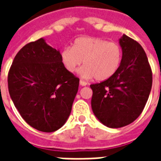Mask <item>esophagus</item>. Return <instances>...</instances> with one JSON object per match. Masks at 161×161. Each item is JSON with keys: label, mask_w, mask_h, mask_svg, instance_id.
I'll use <instances>...</instances> for the list:
<instances>
[{"label": "esophagus", "mask_w": 161, "mask_h": 161, "mask_svg": "<svg viewBox=\"0 0 161 161\" xmlns=\"http://www.w3.org/2000/svg\"><path fill=\"white\" fill-rule=\"evenodd\" d=\"M79 84H80L81 86H86V85H87V83H86V82H84V81H83V80H80V81H79Z\"/></svg>", "instance_id": "esophagus-1"}]
</instances>
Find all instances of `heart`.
Masks as SVG:
<instances>
[{"label": "heart", "mask_w": 161, "mask_h": 161, "mask_svg": "<svg viewBox=\"0 0 161 161\" xmlns=\"http://www.w3.org/2000/svg\"><path fill=\"white\" fill-rule=\"evenodd\" d=\"M61 61L70 73L75 72L83 61L84 67L79 70L82 78L104 81L119 68L122 49L116 42H108L98 37L82 36L75 39L72 47L62 50Z\"/></svg>", "instance_id": "1"}]
</instances>
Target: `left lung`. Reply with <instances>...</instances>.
<instances>
[{
	"instance_id": "obj_1",
	"label": "left lung",
	"mask_w": 161,
	"mask_h": 161,
	"mask_svg": "<svg viewBox=\"0 0 161 161\" xmlns=\"http://www.w3.org/2000/svg\"><path fill=\"white\" fill-rule=\"evenodd\" d=\"M122 61L107 80L91 84L92 109L108 128H121L142 113L152 87V72L147 56L137 42L126 35L119 39Z\"/></svg>"
}]
</instances>
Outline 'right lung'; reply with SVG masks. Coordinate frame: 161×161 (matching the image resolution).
<instances>
[{
    "label": "right lung",
    "mask_w": 161,
    "mask_h": 161,
    "mask_svg": "<svg viewBox=\"0 0 161 161\" xmlns=\"http://www.w3.org/2000/svg\"><path fill=\"white\" fill-rule=\"evenodd\" d=\"M79 79L68 72L59 50L44 38L26 44L14 58L8 89L14 105L29 125L42 132L63 127L72 111Z\"/></svg>",
    "instance_id": "right-lung-1"
}]
</instances>
